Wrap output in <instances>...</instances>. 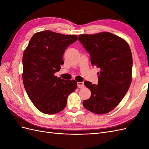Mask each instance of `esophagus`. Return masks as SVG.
<instances>
[{"mask_svg":"<svg viewBox=\"0 0 149 149\" xmlns=\"http://www.w3.org/2000/svg\"><path fill=\"white\" fill-rule=\"evenodd\" d=\"M77 84H78V87L79 88H82L84 86V84L83 82H78Z\"/></svg>","mask_w":149,"mask_h":149,"instance_id":"obj_1","label":"esophagus"}]
</instances>
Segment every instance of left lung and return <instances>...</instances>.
<instances>
[{"instance_id":"8db88e82","label":"left lung","mask_w":149,"mask_h":149,"mask_svg":"<svg viewBox=\"0 0 149 149\" xmlns=\"http://www.w3.org/2000/svg\"><path fill=\"white\" fill-rule=\"evenodd\" d=\"M78 40L89 52L92 65L100 69L97 84L84 81L91 95L83 104L94 114L108 113L120 103L132 81L130 47L123 38L107 31L79 35Z\"/></svg>"}]
</instances>
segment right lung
Segmentation results:
<instances>
[{
  "label": "right lung",
  "mask_w": 149,
  "mask_h": 149,
  "mask_svg": "<svg viewBox=\"0 0 149 149\" xmlns=\"http://www.w3.org/2000/svg\"><path fill=\"white\" fill-rule=\"evenodd\" d=\"M78 39L76 35H63L45 30L35 33L25 49L22 79L26 92L34 106L46 114L65 109L69 94L77 82L54 75L61 69L66 47Z\"/></svg>",
  "instance_id": "1"
}]
</instances>
